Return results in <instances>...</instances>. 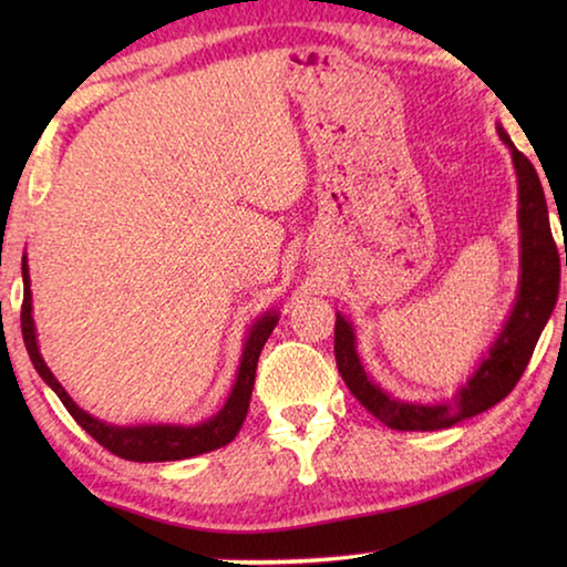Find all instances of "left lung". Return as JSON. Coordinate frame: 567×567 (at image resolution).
Masks as SVG:
<instances>
[{
	"mask_svg": "<svg viewBox=\"0 0 567 567\" xmlns=\"http://www.w3.org/2000/svg\"><path fill=\"white\" fill-rule=\"evenodd\" d=\"M497 134L511 147L513 165L517 172V223H520V287H517V300L513 305L511 318H507L503 332L497 334L487 358L460 388L453 400L433 402V405H420L388 395L368 378L362 362L354 350V330L352 324L338 312L334 322V360L338 370L354 398L362 408L372 412L380 422L392 430H443L453 427L480 412L491 410L503 398H507L523 378L527 362L533 358L537 338L550 320L558 302L560 290V255L555 247L550 233L548 205H545V192L520 150L513 145L507 132L497 124ZM567 267V252H565Z\"/></svg>",
	"mask_w": 567,
	"mask_h": 567,
	"instance_id": "obj_1",
	"label": "left lung"
}]
</instances>
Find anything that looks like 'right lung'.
<instances>
[{"instance_id": "obj_1", "label": "right lung", "mask_w": 567, "mask_h": 567, "mask_svg": "<svg viewBox=\"0 0 567 567\" xmlns=\"http://www.w3.org/2000/svg\"><path fill=\"white\" fill-rule=\"evenodd\" d=\"M22 280H24V300H22V338L30 352V360L34 370L40 372V378L50 385L56 398L62 400L66 412L76 420V425H82L87 433L97 440L102 447H107L112 455L134 460V463H165V460H185L209 453L227 443H233L235 435L243 427L247 417L249 398H252L255 388V370L260 352L265 348L267 338L277 324V312H265L257 320L245 340L243 360H239L235 388L229 392L225 408L199 425H107L97 417H92L90 412H84L76 402L66 395V390L60 385V380L52 375V370L47 368L37 344V330L32 318V290H30V267H27V255L22 257Z\"/></svg>"}]
</instances>
